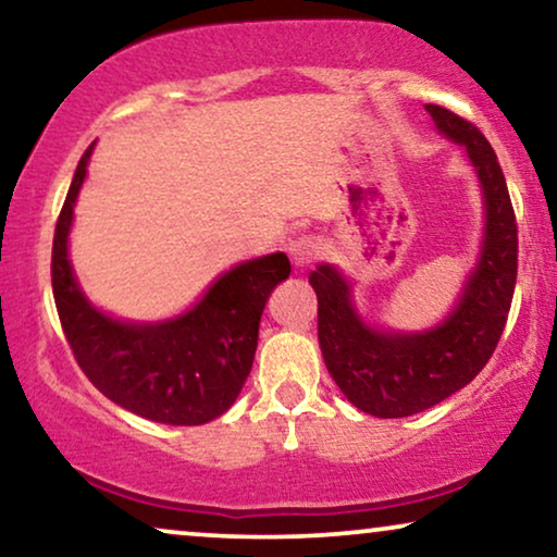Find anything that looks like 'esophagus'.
Listing matches in <instances>:
<instances>
[{"label":"esophagus","instance_id":"esophagus-1","mask_svg":"<svg viewBox=\"0 0 557 557\" xmlns=\"http://www.w3.org/2000/svg\"><path fill=\"white\" fill-rule=\"evenodd\" d=\"M286 250L296 265H309L317 261L319 253H322V243H319L314 235H299V238L288 243Z\"/></svg>","mask_w":557,"mask_h":557}]
</instances>
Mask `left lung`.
Masks as SVG:
<instances>
[{"mask_svg":"<svg viewBox=\"0 0 557 557\" xmlns=\"http://www.w3.org/2000/svg\"><path fill=\"white\" fill-rule=\"evenodd\" d=\"M425 111L467 149L484 197L482 250L454 309L433 330H377L360 317L352 286L334 265H317L309 276L326 370L355 408L377 418L421 413L469 385L505 332L517 281V223L497 154L471 121L436 103Z\"/></svg>","mask_w":557,"mask_h":557,"instance_id":"left-lung-1","label":"left lung"}]
</instances>
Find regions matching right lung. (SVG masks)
<instances>
[{
  "label": "right lung",
  "instance_id": "right-lung-1",
  "mask_svg": "<svg viewBox=\"0 0 557 557\" xmlns=\"http://www.w3.org/2000/svg\"><path fill=\"white\" fill-rule=\"evenodd\" d=\"M94 144L73 174L52 238V294L65 339L86 377L116 406L157 423L202 425L238 398L253 368L263 307L292 263L284 253L238 263L193 309L166 322L134 324L103 314L81 292L67 258Z\"/></svg>",
  "mask_w": 557,
  "mask_h": 557
}]
</instances>
